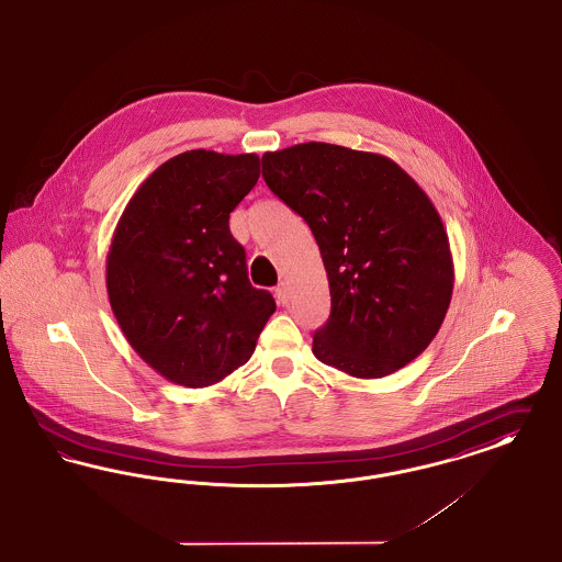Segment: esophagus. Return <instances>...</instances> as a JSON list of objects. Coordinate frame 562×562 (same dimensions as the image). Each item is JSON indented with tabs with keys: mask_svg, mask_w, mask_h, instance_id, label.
<instances>
[{
	"mask_svg": "<svg viewBox=\"0 0 562 562\" xmlns=\"http://www.w3.org/2000/svg\"><path fill=\"white\" fill-rule=\"evenodd\" d=\"M276 299H278L282 305H286V303H289V299H291V291H289V286H286L284 282L276 286Z\"/></svg>",
	"mask_w": 562,
	"mask_h": 562,
	"instance_id": "34e87169",
	"label": "esophagus"
}]
</instances>
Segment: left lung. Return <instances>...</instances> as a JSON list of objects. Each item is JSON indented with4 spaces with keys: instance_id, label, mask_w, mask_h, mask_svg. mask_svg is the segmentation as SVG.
Listing matches in <instances>:
<instances>
[{
    "instance_id": "obj_1",
    "label": "left lung",
    "mask_w": 562,
    "mask_h": 562,
    "mask_svg": "<svg viewBox=\"0 0 562 562\" xmlns=\"http://www.w3.org/2000/svg\"><path fill=\"white\" fill-rule=\"evenodd\" d=\"M261 164L327 269L330 316L314 333V357L367 380L423 355L446 318L454 263L418 182L384 155L325 142L265 153Z\"/></svg>"
}]
</instances>
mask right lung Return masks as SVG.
Instances as JSON below:
<instances>
[{
    "label": "right lung",
    "instance_id": "right-lung-1",
    "mask_svg": "<svg viewBox=\"0 0 562 562\" xmlns=\"http://www.w3.org/2000/svg\"><path fill=\"white\" fill-rule=\"evenodd\" d=\"M259 157L187 150L157 167L130 199L105 259V289L133 350L166 380L203 389L246 363L276 312L248 280L229 214Z\"/></svg>",
    "mask_w": 562,
    "mask_h": 562
}]
</instances>
